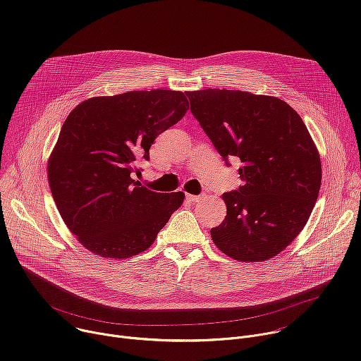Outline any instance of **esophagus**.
I'll list each match as a JSON object with an SVG mask.
<instances>
[{
    "instance_id": "1",
    "label": "esophagus",
    "mask_w": 361,
    "mask_h": 361,
    "mask_svg": "<svg viewBox=\"0 0 361 361\" xmlns=\"http://www.w3.org/2000/svg\"><path fill=\"white\" fill-rule=\"evenodd\" d=\"M187 198L191 201V202H200L201 200L205 198V194H200V195H192V194H187Z\"/></svg>"
}]
</instances>
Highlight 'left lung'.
Returning a JSON list of instances; mask_svg holds the SVG:
<instances>
[{
	"label": "left lung",
	"instance_id": "obj_1",
	"mask_svg": "<svg viewBox=\"0 0 361 361\" xmlns=\"http://www.w3.org/2000/svg\"><path fill=\"white\" fill-rule=\"evenodd\" d=\"M185 94L226 164L231 156L243 163V185L223 194L227 216L212 238L234 260L266 262L298 235L314 209L319 151L301 117L280 98L217 88Z\"/></svg>",
	"mask_w": 361,
	"mask_h": 361
}]
</instances>
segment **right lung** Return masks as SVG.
<instances>
[{"mask_svg":"<svg viewBox=\"0 0 361 361\" xmlns=\"http://www.w3.org/2000/svg\"><path fill=\"white\" fill-rule=\"evenodd\" d=\"M187 110L184 92L151 90L94 97L67 117L48 161V183L64 223L95 255L140 254L180 209L184 192L151 191L131 173Z\"/></svg>","mask_w":361,"mask_h":361,"instance_id":"1","label":"right lung"}]
</instances>
